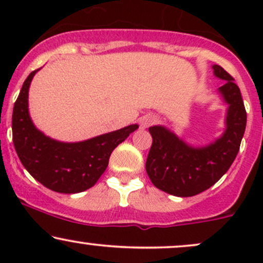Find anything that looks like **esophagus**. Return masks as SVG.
Returning <instances> with one entry per match:
<instances>
[{"instance_id":"esophagus-1","label":"esophagus","mask_w":263,"mask_h":263,"mask_svg":"<svg viewBox=\"0 0 263 263\" xmlns=\"http://www.w3.org/2000/svg\"><path fill=\"white\" fill-rule=\"evenodd\" d=\"M155 121H156V117L153 116V115H144V116H142L140 119V125L142 128H146L152 125Z\"/></svg>"}]
</instances>
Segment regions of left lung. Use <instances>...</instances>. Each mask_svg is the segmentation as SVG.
<instances>
[{
  "mask_svg": "<svg viewBox=\"0 0 263 263\" xmlns=\"http://www.w3.org/2000/svg\"><path fill=\"white\" fill-rule=\"evenodd\" d=\"M214 75L225 80L220 95L229 105L224 134L206 146L194 147L164 126L148 128L152 136L146 171L153 185L176 197H193L214 185L236 158L246 128V110L234 78L220 65Z\"/></svg>",
  "mask_w": 263,
  "mask_h": 263,
  "instance_id": "1",
  "label": "left lung"
}]
</instances>
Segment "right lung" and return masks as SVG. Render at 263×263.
<instances>
[{"label":"right lung","mask_w":263,"mask_h":263,"mask_svg":"<svg viewBox=\"0 0 263 263\" xmlns=\"http://www.w3.org/2000/svg\"><path fill=\"white\" fill-rule=\"evenodd\" d=\"M38 70L25 80L13 106L12 136L18 158L28 173L48 189L64 194L84 192L95 185L107 168L112 151L138 125L73 143L48 137L35 127L28 111L29 85Z\"/></svg>","instance_id":"right-lung-1"}]
</instances>
